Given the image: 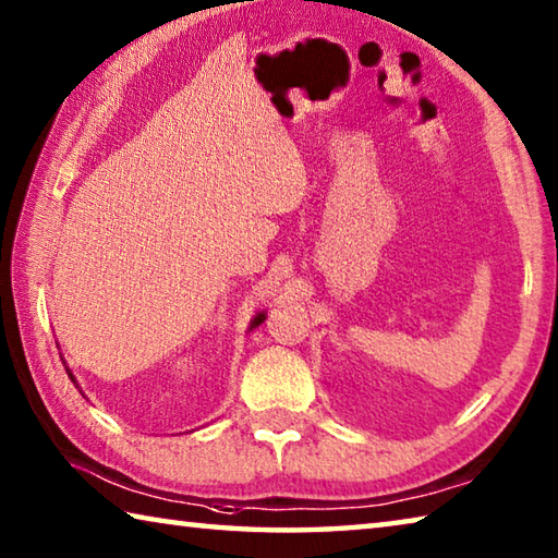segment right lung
<instances>
[{"instance_id":"obj_1","label":"right lung","mask_w":558,"mask_h":558,"mask_svg":"<svg viewBox=\"0 0 558 558\" xmlns=\"http://www.w3.org/2000/svg\"><path fill=\"white\" fill-rule=\"evenodd\" d=\"M263 319H266V312H258V314H256V317H253V319H251V327H248V331H251V329H256V327H258V324H260ZM65 371H68V368H65ZM68 376H70V380H73V383H75V376H73V373H70V371H68Z\"/></svg>"}]
</instances>
